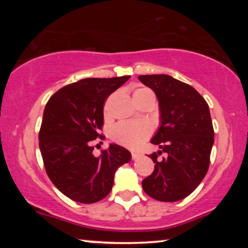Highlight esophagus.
<instances>
[{
  "mask_svg": "<svg viewBox=\"0 0 248 248\" xmlns=\"http://www.w3.org/2000/svg\"><path fill=\"white\" fill-rule=\"evenodd\" d=\"M141 155L138 154V152H132V159H133V160H137V159H139Z\"/></svg>",
  "mask_w": 248,
  "mask_h": 248,
  "instance_id": "34e87169",
  "label": "esophagus"
}]
</instances>
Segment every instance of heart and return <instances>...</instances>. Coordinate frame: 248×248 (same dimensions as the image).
I'll list each match as a JSON object with an SVG mask.
<instances>
[{
  "mask_svg": "<svg viewBox=\"0 0 248 248\" xmlns=\"http://www.w3.org/2000/svg\"><path fill=\"white\" fill-rule=\"evenodd\" d=\"M154 94L147 88H140L134 91L133 96L138 94ZM111 139L123 147L135 149L150 135V127L145 123L139 122H120L111 130Z\"/></svg>",
  "mask_w": 248,
  "mask_h": 248,
  "instance_id": "obj_1",
  "label": "heart"
}]
</instances>
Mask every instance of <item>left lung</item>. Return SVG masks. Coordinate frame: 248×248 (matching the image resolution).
I'll list each match as a JSON object with an SVG mask.
<instances>
[{"instance_id": "obj_1", "label": "left lung", "mask_w": 248, "mask_h": 248, "mask_svg": "<svg viewBox=\"0 0 248 248\" xmlns=\"http://www.w3.org/2000/svg\"><path fill=\"white\" fill-rule=\"evenodd\" d=\"M139 80L154 90L160 113V125L151 139L160 150L149 155L155 170L142 181V187L158 201H179L208 172L215 142L209 106L194 88L167 74L140 76ZM162 152L165 157L157 159Z\"/></svg>"}]
</instances>
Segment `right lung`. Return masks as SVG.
<instances>
[{
    "label": "right lung",
    "instance_id": "right-lung-1",
    "mask_svg": "<svg viewBox=\"0 0 248 248\" xmlns=\"http://www.w3.org/2000/svg\"><path fill=\"white\" fill-rule=\"evenodd\" d=\"M130 76L87 78L67 84L47 101L39 131V149L47 175L60 192L80 203L109 194L115 172L131 160V152L110 143L94 157L91 141L104 124V103Z\"/></svg>",
    "mask_w": 248,
    "mask_h": 248
}]
</instances>
